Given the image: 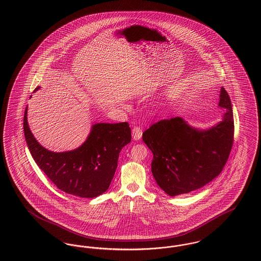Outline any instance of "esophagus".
Masks as SVG:
<instances>
[{
	"mask_svg": "<svg viewBox=\"0 0 261 261\" xmlns=\"http://www.w3.org/2000/svg\"><path fill=\"white\" fill-rule=\"evenodd\" d=\"M142 134H143V131H142V128L135 126L133 129H132V136L134 140H139L142 138Z\"/></svg>",
	"mask_w": 261,
	"mask_h": 261,
	"instance_id": "esophagus-1",
	"label": "esophagus"
}]
</instances>
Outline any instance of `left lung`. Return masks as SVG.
I'll list each match as a JSON object with an SVG mask.
<instances>
[{
  "mask_svg": "<svg viewBox=\"0 0 261 261\" xmlns=\"http://www.w3.org/2000/svg\"><path fill=\"white\" fill-rule=\"evenodd\" d=\"M222 121L199 130L181 117L163 119L143 133L153 154L151 172L169 196L187 194L206 185L223 169L234 142L231 99L223 87L219 95Z\"/></svg>",
  "mask_w": 261,
  "mask_h": 261,
  "instance_id": "obj_1",
  "label": "left lung"
}]
</instances>
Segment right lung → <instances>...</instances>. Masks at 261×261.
<instances>
[{
    "label": "right lung",
    "mask_w": 261,
    "mask_h": 261,
    "mask_svg": "<svg viewBox=\"0 0 261 261\" xmlns=\"http://www.w3.org/2000/svg\"><path fill=\"white\" fill-rule=\"evenodd\" d=\"M23 129L31 155L50 181L66 194L87 199L96 198L109 189L119 152L131 142V128L127 122L97 123L92 126L87 140L79 148L50 151L42 147L31 133L27 108Z\"/></svg>",
    "instance_id": "obj_1"
}]
</instances>
